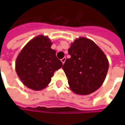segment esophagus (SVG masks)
<instances>
[{
	"label": "esophagus",
	"mask_w": 125,
	"mask_h": 125,
	"mask_svg": "<svg viewBox=\"0 0 125 125\" xmlns=\"http://www.w3.org/2000/svg\"><path fill=\"white\" fill-rule=\"evenodd\" d=\"M65 60H66V58H63L62 59H61V62H62V64H64V63H65Z\"/></svg>",
	"instance_id": "esophagus-1"
}]
</instances>
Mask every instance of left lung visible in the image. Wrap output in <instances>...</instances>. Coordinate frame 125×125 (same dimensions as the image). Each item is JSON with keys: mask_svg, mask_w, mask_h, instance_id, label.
I'll return each instance as SVG.
<instances>
[{"mask_svg": "<svg viewBox=\"0 0 125 125\" xmlns=\"http://www.w3.org/2000/svg\"><path fill=\"white\" fill-rule=\"evenodd\" d=\"M70 58L62 69L70 89L77 94L93 93L103 84L108 70V60L103 51L91 40L79 37L68 49Z\"/></svg>", "mask_w": 125, "mask_h": 125, "instance_id": "1", "label": "left lung"}]
</instances>
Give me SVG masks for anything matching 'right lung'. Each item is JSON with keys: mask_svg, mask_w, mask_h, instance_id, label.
Wrapping results in <instances>:
<instances>
[{"mask_svg": "<svg viewBox=\"0 0 125 125\" xmlns=\"http://www.w3.org/2000/svg\"><path fill=\"white\" fill-rule=\"evenodd\" d=\"M52 42L47 36L38 35L22 49L15 62V70L23 85L33 90L45 88L56 70L62 63L51 46Z\"/></svg>", "mask_w": 125, "mask_h": 125, "instance_id": "right-lung-1", "label": "right lung"}]
</instances>
